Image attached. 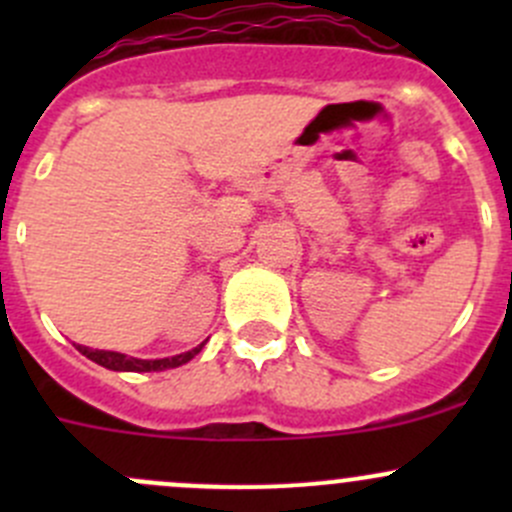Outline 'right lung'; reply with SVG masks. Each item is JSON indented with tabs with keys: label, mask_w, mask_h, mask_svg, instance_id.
Returning <instances> with one entry per match:
<instances>
[{
	"label": "right lung",
	"mask_w": 512,
	"mask_h": 512,
	"mask_svg": "<svg viewBox=\"0 0 512 512\" xmlns=\"http://www.w3.org/2000/svg\"><path fill=\"white\" fill-rule=\"evenodd\" d=\"M203 347H205V342L198 344L195 349H190V352L168 356V359H136V356H126V354H118V352H103V349H91V347H81V344H76V349H79V352L84 354L86 359L96 361L98 366H106V369H111V371H165V369H175V366L188 364V361L193 359L195 354H200V349H203Z\"/></svg>",
	"instance_id": "obj_1"
}]
</instances>
